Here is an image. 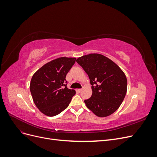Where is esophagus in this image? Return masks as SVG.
<instances>
[{
    "label": "esophagus",
    "mask_w": 157,
    "mask_h": 157,
    "mask_svg": "<svg viewBox=\"0 0 157 157\" xmlns=\"http://www.w3.org/2000/svg\"><path fill=\"white\" fill-rule=\"evenodd\" d=\"M77 90V92H81V91H82V89H77V90Z\"/></svg>",
    "instance_id": "1"
}]
</instances>
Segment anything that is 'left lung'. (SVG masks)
Returning <instances> with one entry per match:
<instances>
[{
	"label": "left lung",
	"instance_id": "obj_1",
	"mask_svg": "<svg viewBox=\"0 0 157 157\" xmlns=\"http://www.w3.org/2000/svg\"><path fill=\"white\" fill-rule=\"evenodd\" d=\"M77 62L88 75L92 94L84 100L95 115L105 117L115 112L124 100L127 79L124 72L112 60L99 54L80 57Z\"/></svg>",
	"mask_w": 157,
	"mask_h": 157
}]
</instances>
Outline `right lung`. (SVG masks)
<instances>
[{
    "label": "right lung",
    "mask_w": 157,
    "mask_h": 157,
    "mask_svg": "<svg viewBox=\"0 0 157 157\" xmlns=\"http://www.w3.org/2000/svg\"><path fill=\"white\" fill-rule=\"evenodd\" d=\"M75 61V58H59L46 63L33 75L30 91L33 101L45 115H58L75 96V90L67 87L65 77Z\"/></svg>",
    "instance_id": "add662e5"
}]
</instances>
